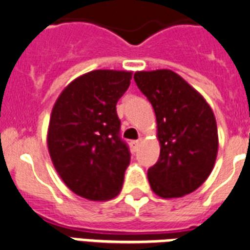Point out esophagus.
I'll return each mask as SVG.
<instances>
[{
    "label": "esophagus",
    "mask_w": 250,
    "mask_h": 250,
    "mask_svg": "<svg viewBox=\"0 0 250 250\" xmlns=\"http://www.w3.org/2000/svg\"><path fill=\"white\" fill-rule=\"evenodd\" d=\"M140 144H141V140H136V141H132V143H131L132 149H133V150H137V149H139Z\"/></svg>",
    "instance_id": "obj_1"
}]
</instances>
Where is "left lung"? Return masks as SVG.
Returning a JSON list of instances; mask_svg holds the SVG:
<instances>
[{"label":"left lung","mask_w":250,"mask_h":250,"mask_svg":"<svg viewBox=\"0 0 250 250\" xmlns=\"http://www.w3.org/2000/svg\"><path fill=\"white\" fill-rule=\"evenodd\" d=\"M140 91L157 117L160 155L149 168L150 188L163 199L195 191L213 171L218 153L216 117L206 99L169 69L136 72Z\"/></svg>","instance_id":"obj_1"}]
</instances>
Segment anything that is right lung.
<instances>
[{
  "label": "right lung",
  "mask_w": 250,
  "mask_h": 250,
  "mask_svg": "<svg viewBox=\"0 0 250 250\" xmlns=\"http://www.w3.org/2000/svg\"><path fill=\"white\" fill-rule=\"evenodd\" d=\"M132 72L99 69L79 76L59 95L47 129L52 164L74 194L88 200L118 195L131 160L119 137L117 103Z\"/></svg>",
  "instance_id": "add662e5"
}]
</instances>
